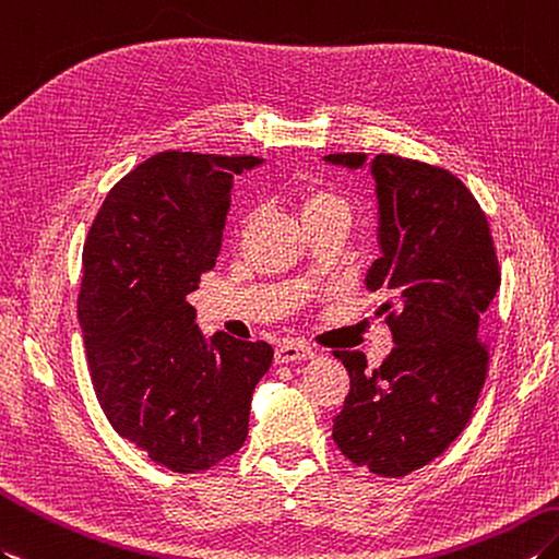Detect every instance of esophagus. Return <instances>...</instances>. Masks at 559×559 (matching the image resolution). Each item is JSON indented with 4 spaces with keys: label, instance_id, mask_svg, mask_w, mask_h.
<instances>
[{
    "label": "esophagus",
    "instance_id": "obj_1",
    "mask_svg": "<svg viewBox=\"0 0 559 559\" xmlns=\"http://www.w3.org/2000/svg\"><path fill=\"white\" fill-rule=\"evenodd\" d=\"M317 357L314 349L305 343H281L276 347V361L278 365H288V361H302Z\"/></svg>",
    "mask_w": 559,
    "mask_h": 559
}]
</instances>
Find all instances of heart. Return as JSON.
<instances>
[{"label": "heart", "mask_w": 559, "mask_h": 559, "mask_svg": "<svg viewBox=\"0 0 559 559\" xmlns=\"http://www.w3.org/2000/svg\"><path fill=\"white\" fill-rule=\"evenodd\" d=\"M295 204L302 214V221L329 216V214H347V206L341 194H335L321 183H302L295 190Z\"/></svg>", "instance_id": "b5f03b06"}]
</instances>
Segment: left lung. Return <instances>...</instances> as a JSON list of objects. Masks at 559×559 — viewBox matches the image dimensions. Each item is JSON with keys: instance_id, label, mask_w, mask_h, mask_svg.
Listing matches in <instances>:
<instances>
[{"instance_id": "1", "label": "left lung", "mask_w": 559, "mask_h": 559, "mask_svg": "<svg viewBox=\"0 0 559 559\" xmlns=\"http://www.w3.org/2000/svg\"><path fill=\"white\" fill-rule=\"evenodd\" d=\"M326 162L359 168L367 157ZM371 174L383 254L367 288L385 297L395 347L379 369L359 349L335 353L349 393L333 440L353 464L400 478L443 455L472 419L490 359L478 323L500 290V266L481 204L448 168L379 154Z\"/></svg>"}]
</instances>
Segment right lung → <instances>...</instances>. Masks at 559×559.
I'll list each match as a JSON object with an SVG mask.
<instances>
[{
  "instance_id": "obj_1",
  "label": "right lung",
  "mask_w": 559,
  "mask_h": 559,
  "mask_svg": "<svg viewBox=\"0 0 559 559\" xmlns=\"http://www.w3.org/2000/svg\"><path fill=\"white\" fill-rule=\"evenodd\" d=\"M257 164L154 154L109 190L85 238L78 319L97 400L116 433L178 474L242 448L274 359L264 341H206L188 302L216 264L233 178Z\"/></svg>"
}]
</instances>
